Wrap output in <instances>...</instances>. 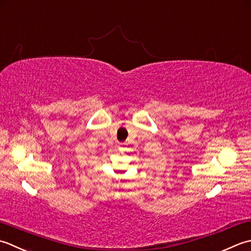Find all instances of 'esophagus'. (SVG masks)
Segmentation results:
<instances>
[{
  "label": "esophagus",
  "instance_id": "1",
  "mask_svg": "<svg viewBox=\"0 0 251 251\" xmlns=\"http://www.w3.org/2000/svg\"><path fill=\"white\" fill-rule=\"evenodd\" d=\"M121 145H122V144H121Z\"/></svg>",
  "mask_w": 251,
  "mask_h": 251
}]
</instances>
